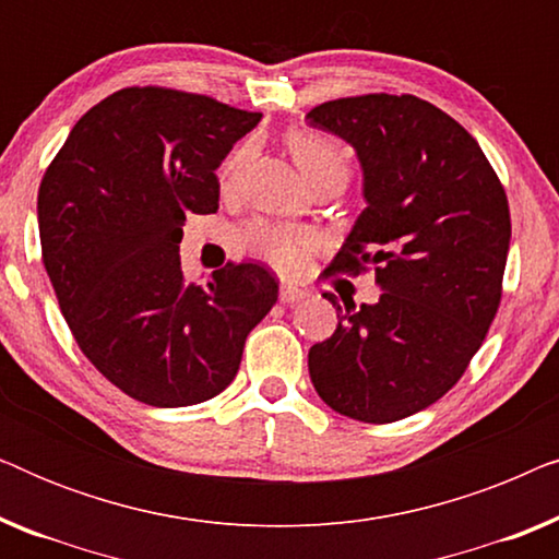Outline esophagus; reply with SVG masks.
I'll return each mask as SVG.
<instances>
[{
	"label": "esophagus",
	"instance_id": "34e87169",
	"mask_svg": "<svg viewBox=\"0 0 559 559\" xmlns=\"http://www.w3.org/2000/svg\"><path fill=\"white\" fill-rule=\"evenodd\" d=\"M308 295H310L308 289L300 287V285H295V282H282V287H280V300L287 302V305L300 302V300H305V297H308Z\"/></svg>",
	"mask_w": 559,
	"mask_h": 559
}]
</instances>
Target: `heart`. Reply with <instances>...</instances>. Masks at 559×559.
I'll return each mask as SVG.
<instances>
[{
    "label": "heart",
    "instance_id": "obj_1",
    "mask_svg": "<svg viewBox=\"0 0 559 559\" xmlns=\"http://www.w3.org/2000/svg\"><path fill=\"white\" fill-rule=\"evenodd\" d=\"M287 147L310 186H320V182L328 180H348V150L343 147L338 140H333V136L316 132V129H297V132L287 134ZM247 159L249 144H241L239 150L231 152V157L224 163V170H221V180H224L226 188L234 186ZM234 239L236 247L241 251L264 259L266 264H272L274 270L282 272H293L295 266L302 262V257L316 247V239H312V234L305 231V228L274 224V221L264 218L243 224L239 231L234 234Z\"/></svg>",
    "mask_w": 559,
    "mask_h": 559
}]
</instances>
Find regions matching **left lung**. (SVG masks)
Segmentation results:
<instances>
[{
	"instance_id": "1",
	"label": "left lung",
	"mask_w": 559,
	"mask_h": 559,
	"mask_svg": "<svg viewBox=\"0 0 559 559\" xmlns=\"http://www.w3.org/2000/svg\"><path fill=\"white\" fill-rule=\"evenodd\" d=\"M343 136L364 167L366 209L331 274H377V305L341 308L331 338L308 354L328 407L386 425L457 384L503 293L511 216L507 190L478 142L412 94L335 98L308 114Z\"/></svg>"
}]
</instances>
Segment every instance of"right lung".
<instances>
[{"mask_svg": "<svg viewBox=\"0 0 559 559\" xmlns=\"http://www.w3.org/2000/svg\"><path fill=\"white\" fill-rule=\"evenodd\" d=\"M262 119L216 98L129 86L75 121L37 193L43 264L83 356L150 407L211 400L277 302V280L234 264L182 274L186 213L218 211L216 167Z\"/></svg>", "mask_w": 559, "mask_h": 559, "instance_id": "1", "label": "right lung"}]
</instances>
